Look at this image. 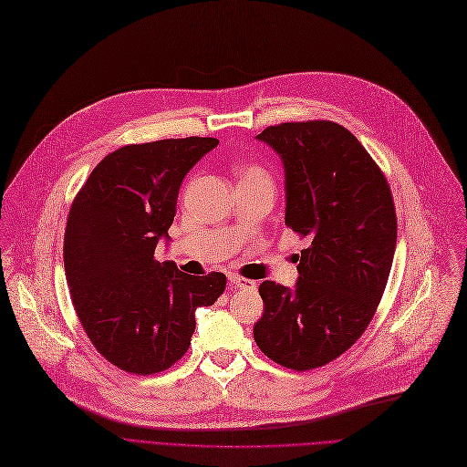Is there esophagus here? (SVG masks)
<instances>
[{
    "instance_id": "esophagus-1",
    "label": "esophagus",
    "mask_w": 467,
    "mask_h": 467,
    "mask_svg": "<svg viewBox=\"0 0 467 467\" xmlns=\"http://www.w3.org/2000/svg\"><path fill=\"white\" fill-rule=\"evenodd\" d=\"M229 281H231V285H234V286H238V288H255L257 286V283L255 281H251V279H245V277H240V275H236V274H231L229 275Z\"/></svg>"
}]
</instances>
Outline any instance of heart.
<instances>
[{
  "mask_svg": "<svg viewBox=\"0 0 467 467\" xmlns=\"http://www.w3.org/2000/svg\"><path fill=\"white\" fill-rule=\"evenodd\" d=\"M234 171L238 175V181H245V179H253V177H261V175H266L263 169L255 163L251 161H242V163H236Z\"/></svg>",
  "mask_w": 467,
  "mask_h": 467,
  "instance_id": "obj_1",
  "label": "heart"
}]
</instances>
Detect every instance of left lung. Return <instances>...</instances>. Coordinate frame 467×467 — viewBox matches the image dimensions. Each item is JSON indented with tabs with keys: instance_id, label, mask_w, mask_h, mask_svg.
Segmentation results:
<instances>
[{
	"instance_id": "left-lung-1",
	"label": "left lung",
	"mask_w": 467,
	"mask_h": 467,
	"mask_svg": "<svg viewBox=\"0 0 467 467\" xmlns=\"http://www.w3.org/2000/svg\"><path fill=\"white\" fill-rule=\"evenodd\" d=\"M285 167V225L307 249L298 281H263L265 313L253 327L272 361L309 370L345 354L384 296L397 245V214L381 169L345 126L281 122L257 136Z\"/></svg>"
}]
</instances>
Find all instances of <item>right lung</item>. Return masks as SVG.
I'll return each mask as SVG.
<instances>
[{
  "label": "right lung",
  "instance_id": "obj_1",
  "mask_svg": "<svg viewBox=\"0 0 467 467\" xmlns=\"http://www.w3.org/2000/svg\"><path fill=\"white\" fill-rule=\"evenodd\" d=\"M216 138L161 140L108 154L78 192L63 261L76 315L95 348L120 370L147 376L190 348L195 309L214 304L227 277H192L154 249L177 214L190 169Z\"/></svg>",
  "mask_w": 467,
  "mask_h": 467
}]
</instances>
